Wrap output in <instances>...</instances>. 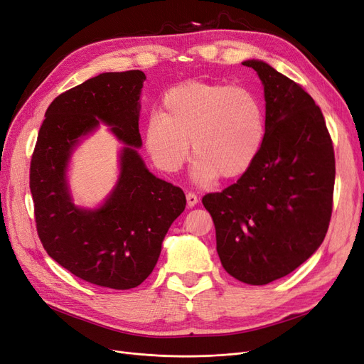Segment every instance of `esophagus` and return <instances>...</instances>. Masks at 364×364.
Returning <instances> with one entry per match:
<instances>
[{
    "instance_id": "obj_1",
    "label": "esophagus",
    "mask_w": 364,
    "mask_h": 364,
    "mask_svg": "<svg viewBox=\"0 0 364 364\" xmlns=\"http://www.w3.org/2000/svg\"><path fill=\"white\" fill-rule=\"evenodd\" d=\"M186 199H187V207H189V208H192V207H195L198 204V196L195 193H192V192H189V193L186 195Z\"/></svg>"
}]
</instances>
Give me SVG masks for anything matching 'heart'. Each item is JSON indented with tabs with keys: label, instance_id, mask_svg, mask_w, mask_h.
Segmentation results:
<instances>
[{
	"label": "heart",
	"instance_id": "heart-1",
	"mask_svg": "<svg viewBox=\"0 0 364 364\" xmlns=\"http://www.w3.org/2000/svg\"><path fill=\"white\" fill-rule=\"evenodd\" d=\"M145 148L154 165L177 172L189 156L196 159L200 183L235 178L258 157L265 139V112L259 99L243 87L186 82L161 99V112L145 124Z\"/></svg>",
	"mask_w": 364,
	"mask_h": 364
}]
</instances>
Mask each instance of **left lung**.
I'll return each mask as SVG.
<instances>
[{
    "mask_svg": "<svg viewBox=\"0 0 364 364\" xmlns=\"http://www.w3.org/2000/svg\"><path fill=\"white\" fill-rule=\"evenodd\" d=\"M264 84L265 139L237 183L207 193L228 274L267 285L294 272L326 238L336 161L319 106L304 88L267 63H243Z\"/></svg>",
    "mask_w": 364,
    "mask_h": 364,
    "instance_id": "8db88e82",
    "label": "left lung"
}]
</instances>
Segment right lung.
Here are the masks:
<instances>
[{
    "instance_id": "right-lung-1",
    "label": "right lung",
    "mask_w": 364,
    "mask_h": 364,
    "mask_svg": "<svg viewBox=\"0 0 364 364\" xmlns=\"http://www.w3.org/2000/svg\"><path fill=\"white\" fill-rule=\"evenodd\" d=\"M141 70L102 73L53 99L40 126L30 165V189L40 241L52 259L92 285L136 288L151 274L169 226L186 208L180 187L148 171L136 148ZM113 126L128 144L119 184L96 212L75 208L63 169L77 138Z\"/></svg>"
}]
</instances>
